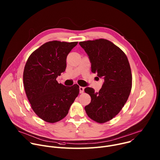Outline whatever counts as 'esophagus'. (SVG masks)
I'll use <instances>...</instances> for the list:
<instances>
[{
	"instance_id": "1",
	"label": "esophagus",
	"mask_w": 160,
	"mask_h": 160,
	"mask_svg": "<svg viewBox=\"0 0 160 160\" xmlns=\"http://www.w3.org/2000/svg\"><path fill=\"white\" fill-rule=\"evenodd\" d=\"M84 87H79V89H80V94H82L83 92H84Z\"/></svg>"
}]
</instances>
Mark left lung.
Listing matches in <instances>:
<instances>
[{"label":"left lung","instance_id":"left-lung-1","mask_svg":"<svg viewBox=\"0 0 160 160\" xmlns=\"http://www.w3.org/2000/svg\"><path fill=\"white\" fill-rule=\"evenodd\" d=\"M88 56L91 71L104 82L98 92L86 87L91 102L85 107L88 117L103 123L117 115L126 103L132 88V76L128 58L116 45L104 39L79 42Z\"/></svg>","mask_w":160,"mask_h":160}]
</instances>
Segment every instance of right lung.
<instances>
[{
  "instance_id": "add662e5",
  "label": "right lung",
  "mask_w": 160,
  "mask_h": 160,
  "mask_svg": "<svg viewBox=\"0 0 160 160\" xmlns=\"http://www.w3.org/2000/svg\"><path fill=\"white\" fill-rule=\"evenodd\" d=\"M78 42L58 40L43 43L29 56L23 72L25 92L36 115L45 122L63 119L79 94V86L59 83L56 78L64 72L66 58Z\"/></svg>"
}]
</instances>
